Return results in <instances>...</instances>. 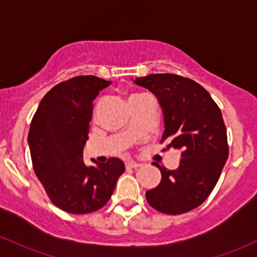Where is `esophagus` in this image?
<instances>
[{"label": "esophagus", "mask_w": 257, "mask_h": 257, "mask_svg": "<svg viewBox=\"0 0 257 257\" xmlns=\"http://www.w3.org/2000/svg\"><path fill=\"white\" fill-rule=\"evenodd\" d=\"M140 166V163L138 162H126L125 167L126 168H138Z\"/></svg>", "instance_id": "1"}]
</instances>
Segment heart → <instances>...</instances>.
I'll list each match as a JSON object with an SVG mask.
<instances>
[{
	"label": "heart",
	"instance_id": "heart-1",
	"mask_svg": "<svg viewBox=\"0 0 257 257\" xmlns=\"http://www.w3.org/2000/svg\"><path fill=\"white\" fill-rule=\"evenodd\" d=\"M135 97H139V96H133V97H131V100H132V98H135Z\"/></svg>",
	"mask_w": 257,
	"mask_h": 257
}]
</instances>
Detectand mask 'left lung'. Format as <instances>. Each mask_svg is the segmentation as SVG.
<instances>
[{"instance_id": "8db88e82", "label": "left lung", "mask_w": 257, "mask_h": 257, "mask_svg": "<svg viewBox=\"0 0 257 257\" xmlns=\"http://www.w3.org/2000/svg\"><path fill=\"white\" fill-rule=\"evenodd\" d=\"M133 81L159 101L165 124L161 142L168 143L167 149L182 151L176 170H166L154 162L162 177L156 188L146 191V200L155 210L167 215L194 210L213 190L228 159L221 109L206 90L191 79L166 73Z\"/></svg>"}]
</instances>
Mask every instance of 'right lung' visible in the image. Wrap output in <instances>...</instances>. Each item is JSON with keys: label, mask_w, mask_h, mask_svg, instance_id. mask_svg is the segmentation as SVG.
<instances>
[{"label": "right lung", "mask_w": 257, "mask_h": 257, "mask_svg": "<svg viewBox=\"0 0 257 257\" xmlns=\"http://www.w3.org/2000/svg\"><path fill=\"white\" fill-rule=\"evenodd\" d=\"M111 81L81 75L58 84L42 97L28 134L36 177L51 201L66 212L85 215L107 204L123 174V161L86 166L83 159L92 102Z\"/></svg>", "instance_id": "1"}]
</instances>
